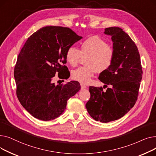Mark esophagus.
Returning <instances> with one entry per match:
<instances>
[{
	"instance_id": "34e87169",
	"label": "esophagus",
	"mask_w": 156,
	"mask_h": 156,
	"mask_svg": "<svg viewBox=\"0 0 156 156\" xmlns=\"http://www.w3.org/2000/svg\"><path fill=\"white\" fill-rule=\"evenodd\" d=\"M80 85H81V89H85V88H87V87L86 85H83V84H82V83H81Z\"/></svg>"
}]
</instances>
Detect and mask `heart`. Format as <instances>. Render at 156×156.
<instances>
[{
    "label": "heart",
    "mask_w": 156,
    "mask_h": 156,
    "mask_svg": "<svg viewBox=\"0 0 156 156\" xmlns=\"http://www.w3.org/2000/svg\"><path fill=\"white\" fill-rule=\"evenodd\" d=\"M115 56L113 47L100 37L94 35L86 38L80 44V51L75 47H69L66 51L65 58L72 67L78 64L81 57H86L85 66L73 71V79L82 84L90 82L92 78L97 71L104 72L110 68Z\"/></svg>",
    "instance_id": "b5f03b06"
}]
</instances>
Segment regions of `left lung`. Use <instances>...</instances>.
Returning a JSON list of instances; mask_svg holds the SVG:
<instances>
[{
	"label": "left lung",
	"instance_id": "8db88e82",
	"mask_svg": "<svg viewBox=\"0 0 156 156\" xmlns=\"http://www.w3.org/2000/svg\"><path fill=\"white\" fill-rule=\"evenodd\" d=\"M104 34L112 37L115 56L110 68L102 72L99 79L111 87L104 91L102 87H90L86 108L95 120L108 122L121 118L133 107L143 71L138 48L126 33L119 27H110Z\"/></svg>",
	"mask_w": 156,
	"mask_h": 156
}]
</instances>
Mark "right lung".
Segmentation results:
<instances>
[{
    "instance_id": "1",
    "label": "right lung",
    "mask_w": 156,
    "mask_h": 156,
    "mask_svg": "<svg viewBox=\"0 0 156 156\" xmlns=\"http://www.w3.org/2000/svg\"><path fill=\"white\" fill-rule=\"evenodd\" d=\"M81 38L69 28L48 26L33 34L21 48L14 71L16 95L35 118L59 117L68 100L80 90L78 81L55 85L52 80L57 74L61 79L68 76L66 52Z\"/></svg>"
}]
</instances>
